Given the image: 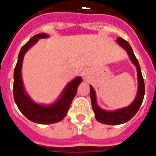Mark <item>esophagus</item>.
<instances>
[{
  "mask_svg": "<svg viewBox=\"0 0 156 156\" xmlns=\"http://www.w3.org/2000/svg\"><path fill=\"white\" fill-rule=\"evenodd\" d=\"M87 74H88V70H87V69H83V70L82 71L81 75L83 76V77H86Z\"/></svg>",
  "mask_w": 156,
  "mask_h": 156,
  "instance_id": "esophagus-1",
  "label": "esophagus"
}]
</instances>
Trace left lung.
Returning <instances> with one entry per match:
<instances>
[{"mask_svg":"<svg viewBox=\"0 0 156 156\" xmlns=\"http://www.w3.org/2000/svg\"><path fill=\"white\" fill-rule=\"evenodd\" d=\"M116 41L121 48H124V50L127 51L130 61L136 67L138 90L134 100L129 106L119 108L114 111H108V110H105V109L101 108L97 105L94 88L90 85V98H91L93 110L95 114V118L98 122H100L102 124H108V125H117V124H124V123H126L129 120H130L139 110L144 96V83L143 77H142V73H141L140 67L139 64V62L134 56V51L132 50L130 45L127 41H125L121 37H118Z\"/></svg>","mask_w":156,"mask_h":156,"instance_id":"1","label":"left lung"}]
</instances>
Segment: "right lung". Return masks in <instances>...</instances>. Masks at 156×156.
<instances>
[{
    "instance_id": "right-lung-1",
    "label": "right lung",
    "mask_w": 156,
    "mask_h": 156,
    "mask_svg": "<svg viewBox=\"0 0 156 156\" xmlns=\"http://www.w3.org/2000/svg\"><path fill=\"white\" fill-rule=\"evenodd\" d=\"M49 36L46 33H40L32 37L21 49L18 60L14 70L13 95L19 110L29 120L37 124H49L58 123L63 119L70 108L73 99L77 94L78 85L83 81L81 77H77L68 83L60 97L51 105H39L30 98L23 86L22 78V67L24 55L39 39L47 38Z\"/></svg>"
}]
</instances>
